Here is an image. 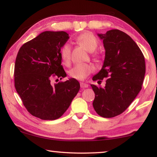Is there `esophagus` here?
Wrapping results in <instances>:
<instances>
[{
	"mask_svg": "<svg viewBox=\"0 0 157 157\" xmlns=\"http://www.w3.org/2000/svg\"><path fill=\"white\" fill-rule=\"evenodd\" d=\"M80 86L82 89L87 88V87H89V84L86 83H84V82H80Z\"/></svg>",
	"mask_w": 157,
	"mask_h": 157,
	"instance_id": "esophagus-1",
	"label": "esophagus"
}]
</instances>
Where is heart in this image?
I'll list each match as a JSON object with an SVG mask.
<instances>
[{
	"instance_id": "heart-1",
	"label": "heart",
	"mask_w": 157,
	"mask_h": 157,
	"mask_svg": "<svg viewBox=\"0 0 157 157\" xmlns=\"http://www.w3.org/2000/svg\"><path fill=\"white\" fill-rule=\"evenodd\" d=\"M76 42L90 52L95 51L98 46V39L91 33H84L79 34L77 37ZM60 55L63 63L68 65L71 61V50L69 45L66 44L62 48ZM92 57L96 60L99 59V55L97 53H94ZM94 66L91 63L76 64L69 71V75L71 78L78 80H84L94 72Z\"/></svg>"
}]
</instances>
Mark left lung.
<instances>
[{
	"instance_id": "obj_1",
	"label": "left lung",
	"mask_w": 157,
	"mask_h": 157,
	"mask_svg": "<svg viewBox=\"0 0 157 157\" xmlns=\"http://www.w3.org/2000/svg\"><path fill=\"white\" fill-rule=\"evenodd\" d=\"M98 36L103 40L105 59L102 69L93 78L104 88L91 84L95 93L93 106L98 115L113 118L123 113L142 89L145 73V57L128 34L111 30Z\"/></svg>"
}]
</instances>
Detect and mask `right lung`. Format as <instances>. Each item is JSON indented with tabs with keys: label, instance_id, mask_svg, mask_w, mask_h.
I'll list each match as a JSON object with an SVG mask.
<instances>
[{
	"label": "right lung",
	"instance_id": "right-lung-1",
	"mask_svg": "<svg viewBox=\"0 0 157 157\" xmlns=\"http://www.w3.org/2000/svg\"><path fill=\"white\" fill-rule=\"evenodd\" d=\"M68 38L63 31L44 32L23 44L16 58L15 89L28 112L41 120L60 118L80 88L74 78L51 83L66 76L60 51Z\"/></svg>",
	"mask_w": 157,
	"mask_h": 157
}]
</instances>
